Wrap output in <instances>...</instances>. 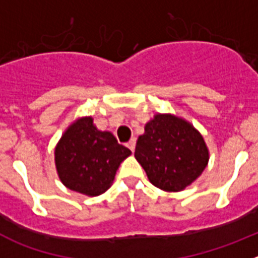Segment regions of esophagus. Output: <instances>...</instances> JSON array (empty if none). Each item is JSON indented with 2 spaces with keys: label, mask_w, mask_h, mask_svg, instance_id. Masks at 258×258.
<instances>
[{
  "label": "esophagus",
  "mask_w": 258,
  "mask_h": 258,
  "mask_svg": "<svg viewBox=\"0 0 258 258\" xmlns=\"http://www.w3.org/2000/svg\"><path fill=\"white\" fill-rule=\"evenodd\" d=\"M126 146L129 147V149H131V151L133 152L134 150H136V138H133V140L129 141V142L126 143Z\"/></svg>",
  "instance_id": "esophagus-1"
}]
</instances>
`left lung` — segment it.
<instances>
[{
    "label": "left lung",
    "instance_id": "left-lung-1",
    "mask_svg": "<svg viewBox=\"0 0 258 258\" xmlns=\"http://www.w3.org/2000/svg\"><path fill=\"white\" fill-rule=\"evenodd\" d=\"M134 156L154 186L177 192L206 169L209 151L190 122L170 113H157L137 141Z\"/></svg>",
    "mask_w": 258,
    "mask_h": 258
}]
</instances>
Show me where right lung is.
Returning <instances> with one entry per match:
<instances>
[{
    "label": "right lung",
    "instance_id": "1",
    "mask_svg": "<svg viewBox=\"0 0 258 258\" xmlns=\"http://www.w3.org/2000/svg\"><path fill=\"white\" fill-rule=\"evenodd\" d=\"M132 151L109 132L98 131L93 117L75 120L55 147V166L66 187L88 197L106 192L116 170Z\"/></svg>",
    "mask_w": 258,
    "mask_h": 258
}]
</instances>
